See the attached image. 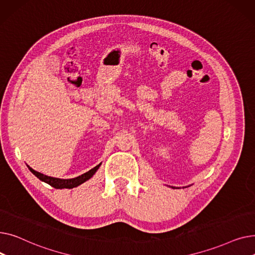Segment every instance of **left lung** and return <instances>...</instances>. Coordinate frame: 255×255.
<instances>
[{
    "instance_id": "obj_1",
    "label": "left lung",
    "mask_w": 255,
    "mask_h": 255,
    "mask_svg": "<svg viewBox=\"0 0 255 255\" xmlns=\"http://www.w3.org/2000/svg\"><path fill=\"white\" fill-rule=\"evenodd\" d=\"M171 187V188H176V187H172V186H170Z\"/></svg>"
}]
</instances>
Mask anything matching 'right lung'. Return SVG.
Returning a JSON list of instances; mask_svg holds the SVG:
<instances>
[{
	"instance_id": "obj_1",
	"label": "right lung",
	"mask_w": 255,
	"mask_h": 255,
	"mask_svg": "<svg viewBox=\"0 0 255 255\" xmlns=\"http://www.w3.org/2000/svg\"><path fill=\"white\" fill-rule=\"evenodd\" d=\"M100 165H101V163L98 164L97 166H95L94 168L90 169L89 171L83 173V175H80L76 178H72V179H59V178L48 177L46 175H43V173H41V172L34 170L29 165H26V166H28V168L31 170L33 175H35L40 181H42V182L50 185L51 187H53V188H56V189H64V188L72 189V188H74V187H77L80 184H83L86 181L90 180L94 175H95V172L98 170Z\"/></svg>"
}]
</instances>
